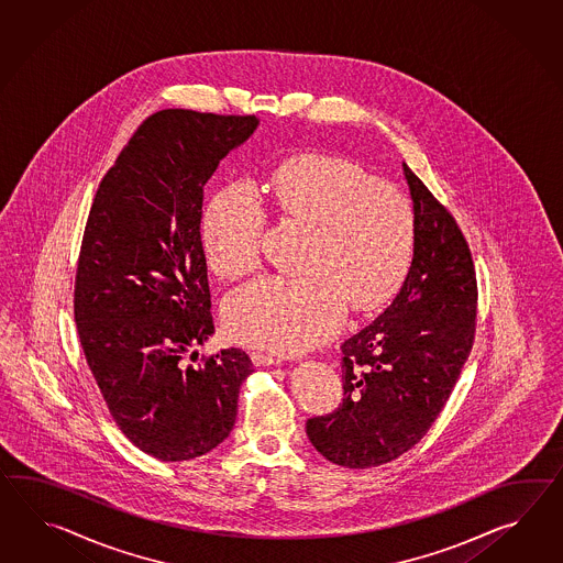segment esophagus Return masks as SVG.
<instances>
[{
    "label": "esophagus",
    "mask_w": 563,
    "mask_h": 563,
    "mask_svg": "<svg viewBox=\"0 0 563 563\" xmlns=\"http://www.w3.org/2000/svg\"><path fill=\"white\" fill-rule=\"evenodd\" d=\"M252 362L256 366H273V364H280L283 357L271 354V352H252Z\"/></svg>",
    "instance_id": "obj_1"
}]
</instances>
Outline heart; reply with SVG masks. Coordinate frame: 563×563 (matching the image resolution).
Listing matches in <instances>:
<instances>
[{"mask_svg":"<svg viewBox=\"0 0 563 563\" xmlns=\"http://www.w3.org/2000/svg\"><path fill=\"white\" fill-rule=\"evenodd\" d=\"M276 211L311 228L297 276H264L223 302L235 342L273 352H301L342 325L347 302L368 311L393 297L409 268L415 216L409 197L360 166L307 154L278 166L268 180ZM266 209L256 189L238 180L203 216L209 266L223 278L258 268Z\"/></svg>","mask_w":563,"mask_h":563,"instance_id":"b5f03b06","label":"heart"}]
</instances>
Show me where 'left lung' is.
Wrapping results in <instances>:
<instances>
[{
  "label": "left lung",
  "instance_id": "obj_1",
  "mask_svg": "<svg viewBox=\"0 0 563 563\" xmlns=\"http://www.w3.org/2000/svg\"><path fill=\"white\" fill-rule=\"evenodd\" d=\"M411 192L412 261L393 302L342 343L338 411L307 421L331 464L383 466L409 452L452 395L476 330V273L450 211L402 163Z\"/></svg>",
  "mask_w": 563,
  "mask_h": 563
}]
</instances>
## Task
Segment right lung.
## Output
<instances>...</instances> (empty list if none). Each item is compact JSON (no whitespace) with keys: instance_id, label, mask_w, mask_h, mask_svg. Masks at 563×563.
Wrapping results in <instances>:
<instances>
[{"instance_id":"add662e5","label":"right lung","mask_w":563,"mask_h":563,"mask_svg":"<svg viewBox=\"0 0 563 563\" xmlns=\"http://www.w3.org/2000/svg\"><path fill=\"white\" fill-rule=\"evenodd\" d=\"M256 115L156 111L97 189L75 278V323L113 421L161 462L192 460L232 433L254 372L240 347L203 364L213 335L201 242L203 187L256 132Z\"/></svg>"}]
</instances>
